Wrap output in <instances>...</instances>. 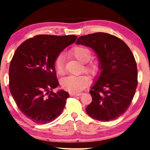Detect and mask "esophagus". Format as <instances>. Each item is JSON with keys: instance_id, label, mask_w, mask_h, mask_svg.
Here are the masks:
<instances>
[{"instance_id": "34e87169", "label": "esophagus", "mask_w": 150, "mask_h": 150, "mask_svg": "<svg viewBox=\"0 0 150 150\" xmlns=\"http://www.w3.org/2000/svg\"><path fill=\"white\" fill-rule=\"evenodd\" d=\"M82 94V93H73V94H71L70 95L73 96V97H77V96H81Z\"/></svg>"}]
</instances>
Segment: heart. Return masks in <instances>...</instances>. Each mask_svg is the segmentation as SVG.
Instances as JSON below:
<instances>
[{
	"mask_svg": "<svg viewBox=\"0 0 150 150\" xmlns=\"http://www.w3.org/2000/svg\"><path fill=\"white\" fill-rule=\"evenodd\" d=\"M73 53L75 57L79 61L85 63L84 65V69L86 72L92 75H96L99 73L101 69L100 63L97 61L86 62L89 61L92 56V52L90 49L83 46H77L73 50ZM54 68L56 73L58 75H63L64 73V58L62 54L58 55L54 61ZM91 80L88 76L85 75H71L63 78L61 81L62 88L70 92H80L86 87L90 85Z\"/></svg>",
	"mask_w": 150,
	"mask_h": 150,
	"instance_id": "obj_1",
	"label": "heart"
}]
</instances>
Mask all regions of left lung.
I'll return each mask as SVG.
<instances>
[{
	"label": "left lung",
	"instance_id": "1",
	"mask_svg": "<svg viewBox=\"0 0 150 150\" xmlns=\"http://www.w3.org/2000/svg\"><path fill=\"white\" fill-rule=\"evenodd\" d=\"M77 44L94 50L101 64L100 75L89 91L92 101L87 114L100 121L116 119L130 106L138 83L132 51L123 40L104 32L80 37Z\"/></svg>",
	"mask_w": 150,
	"mask_h": 150
}]
</instances>
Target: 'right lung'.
<instances>
[{
	"instance_id": "right-lung-1",
	"label": "right lung",
	"mask_w": 150,
	"mask_h": 150,
	"mask_svg": "<svg viewBox=\"0 0 150 150\" xmlns=\"http://www.w3.org/2000/svg\"><path fill=\"white\" fill-rule=\"evenodd\" d=\"M75 35L39 34L16 49L9 68V89L20 111L37 124H46L61 114L69 94L55 93L59 85L54 61Z\"/></svg>"
}]
</instances>
